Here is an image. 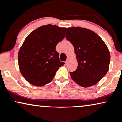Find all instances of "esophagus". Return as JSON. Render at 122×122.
Instances as JSON below:
<instances>
[{"mask_svg":"<svg viewBox=\"0 0 122 122\" xmlns=\"http://www.w3.org/2000/svg\"><path fill=\"white\" fill-rule=\"evenodd\" d=\"M68 61H69V60L68 59H67L66 61V65H67V64H68Z\"/></svg>","mask_w":122,"mask_h":122,"instance_id":"obj_1","label":"esophagus"}]
</instances>
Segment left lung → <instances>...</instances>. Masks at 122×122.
I'll return each mask as SVG.
<instances>
[{
  "mask_svg": "<svg viewBox=\"0 0 122 122\" xmlns=\"http://www.w3.org/2000/svg\"><path fill=\"white\" fill-rule=\"evenodd\" d=\"M66 38L72 44L78 66L71 78L81 87L97 84L109 69L110 54L101 37L92 31L81 27L67 28Z\"/></svg>",
  "mask_w": 122,
  "mask_h": 122,
  "instance_id": "8db88e82",
  "label": "left lung"
}]
</instances>
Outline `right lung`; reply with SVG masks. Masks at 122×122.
Wrapping results in <instances>:
<instances>
[{
  "label": "right lung",
  "instance_id": "add662e5",
  "mask_svg": "<svg viewBox=\"0 0 122 122\" xmlns=\"http://www.w3.org/2000/svg\"><path fill=\"white\" fill-rule=\"evenodd\" d=\"M66 28L48 24L28 35L18 53L20 71L30 83L43 86L49 83L64 62L59 60L56 46L63 39Z\"/></svg>",
  "mask_w": 122,
  "mask_h": 122
}]
</instances>
